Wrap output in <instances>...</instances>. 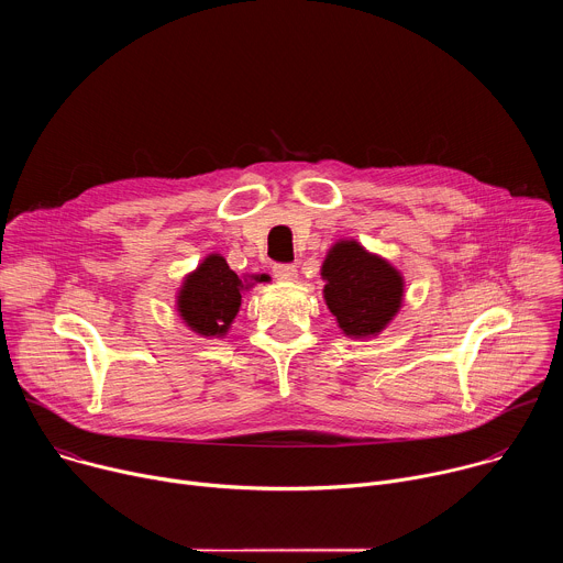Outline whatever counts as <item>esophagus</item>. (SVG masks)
I'll return each mask as SVG.
<instances>
[{
    "label": "esophagus",
    "mask_w": 563,
    "mask_h": 563,
    "mask_svg": "<svg viewBox=\"0 0 563 563\" xmlns=\"http://www.w3.org/2000/svg\"><path fill=\"white\" fill-rule=\"evenodd\" d=\"M272 272H274V276H276L278 280H294V278L298 276L296 267L289 265V263H276Z\"/></svg>",
    "instance_id": "1"
}]
</instances>
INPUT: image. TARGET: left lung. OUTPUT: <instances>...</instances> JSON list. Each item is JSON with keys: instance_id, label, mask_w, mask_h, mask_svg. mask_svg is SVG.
Masks as SVG:
<instances>
[{"instance_id": "8db88e82", "label": "left lung", "mask_w": 563, "mask_h": 563, "mask_svg": "<svg viewBox=\"0 0 563 563\" xmlns=\"http://www.w3.org/2000/svg\"><path fill=\"white\" fill-rule=\"evenodd\" d=\"M325 300L347 336L378 334L404 300V278L354 240L336 243L320 269Z\"/></svg>"}]
</instances>
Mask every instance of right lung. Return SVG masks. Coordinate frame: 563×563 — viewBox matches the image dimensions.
Instances as JSON below:
<instances>
[{"instance_id": "add662e5", "label": "right lung", "mask_w": 563, "mask_h": 563, "mask_svg": "<svg viewBox=\"0 0 563 563\" xmlns=\"http://www.w3.org/2000/svg\"><path fill=\"white\" fill-rule=\"evenodd\" d=\"M240 289H243V280L229 269L222 256L213 254L187 276L178 296L180 316L194 332L222 336L243 300Z\"/></svg>"}]
</instances>
